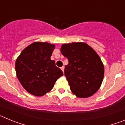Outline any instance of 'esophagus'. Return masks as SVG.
Masks as SVG:
<instances>
[{"label": "esophagus", "instance_id": "esophagus-1", "mask_svg": "<svg viewBox=\"0 0 125 125\" xmlns=\"http://www.w3.org/2000/svg\"><path fill=\"white\" fill-rule=\"evenodd\" d=\"M61 69L62 71V72H64V66H62L61 68Z\"/></svg>", "mask_w": 125, "mask_h": 125}]
</instances>
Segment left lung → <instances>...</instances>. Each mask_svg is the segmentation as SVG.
Returning a JSON list of instances; mask_svg holds the SVG:
<instances>
[{
    "label": "left lung",
    "instance_id": "1",
    "mask_svg": "<svg viewBox=\"0 0 125 125\" xmlns=\"http://www.w3.org/2000/svg\"><path fill=\"white\" fill-rule=\"evenodd\" d=\"M61 52L69 61L64 75L73 93L83 98L93 95L101 86L104 72L97 53L84 42L65 44Z\"/></svg>",
    "mask_w": 125,
    "mask_h": 125
}]
</instances>
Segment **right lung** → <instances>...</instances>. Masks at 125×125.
Segmentation results:
<instances>
[{"label": "right lung", "mask_w": 125, "mask_h": 125, "mask_svg": "<svg viewBox=\"0 0 125 125\" xmlns=\"http://www.w3.org/2000/svg\"><path fill=\"white\" fill-rule=\"evenodd\" d=\"M54 45L36 42L25 47L15 61V71L24 89L41 96L51 91L58 78L63 76L55 61L51 59Z\"/></svg>", "instance_id": "right-lung-1"}]
</instances>
